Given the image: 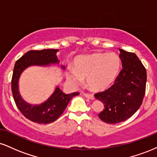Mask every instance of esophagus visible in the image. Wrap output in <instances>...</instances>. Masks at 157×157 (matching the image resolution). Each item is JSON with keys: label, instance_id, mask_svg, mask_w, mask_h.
Returning a JSON list of instances; mask_svg holds the SVG:
<instances>
[{"label": "esophagus", "instance_id": "obj_1", "mask_svg": "<svg viewBox=\"0 0 157 157\" xmlns=\"http://www.w3.org/2000/svg\"><path fill=\"white\" fill-rule=\"evenodd\" d=\"M84 96L86 97V98H89L90 100H94V95L91 94H89V93H85L84 94Z\"/></svg>", "mask_w": 157, "mask_h": 157}]
</instances>
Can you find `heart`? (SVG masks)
Returning <instances> with one entry per match:
<instances>
[{"mask_svg": "<svg viewBox=\"0 0 157 157\" xmlns=\"http://www.w3.org/2000/svg\"><path fill=\"white\" fill-rule=\"evenodd\" d=\"M120 59L115 53H95L79 57L75 68L68 67V80L75 86L82 84L87 78V84L92 90L100 91L109 87L117 76Z\"/></svg>", "mask_w": 157, "mask_h": 157, "instance_id": "heart-1", "label": "heart"}]
</instances>
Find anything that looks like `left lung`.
Instances as JSON below:
<instances>
[{
  "instance_id": "left-lung-1",
  "label": "left lung",
  "mask_w": 157,
  "mask_h": 157,
  "mask_svg": "<svg viewBox=\"0 0 157 157\" xmlns=\"http://www.w3.org/2000/svg\"><path fill=\"white\" fill-rule=\"evenodd\" d=\"M119 50L122 69L111 87L94 94L104 104L99 117L109 124L123 122L133 116L142 105L146 87V69L137 56Z\"/></svg>"
}]
</instances>
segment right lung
Here are the masks:
<instances>
[{"mask_svg":"<svg viewBox=\"0 0 157 157\" xmlns=\"http://www.w3.org/2000/svg\"><path fill=\"white\" fill-rule=\"evenodd\" d=\"M57 49L31 50L16 61L12 78V91L16 105L28 120L39 124H48L55 121L62 114L73 97L79 94L74 92L66 94L58 86L46 101L39 105H32L23 100L18 90V81L21 73L31 66H46L50 64H58ZM63 69L65 66H61Z\"/></svg>","mask_w":157,"mask_h":157,"instance_id":"add662e5","label":"right lung"}]
</instances>
